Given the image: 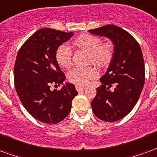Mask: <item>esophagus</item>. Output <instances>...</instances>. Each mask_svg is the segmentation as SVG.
<instances>
[{
	"label": "esophagus",
	"mask_w": 157,
	"mask_h": 157,
	"mask_svg": "<svg viewBox=\"0 0 157 157\" xmlns=\"http://www.w3.org/2000/svg\"><path fill=\"white\" fill-rule=\"evenodd\" d=\"M76 90L77 91H83V90H85V87L84 86H80V85H76Z\"/></svg>",
	"instance_id": "1"
}]
</instances>
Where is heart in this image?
I'll use <instances>...</instances> for the list:
<instances>
[{
    "instance_id": "1",
    "label": "heart",
    "mask_w": 157,
    "mask_h": 157,
    "mask_svg": "<svg viewBox=\"0 0 157 157\" xmlns=\"http://www.w3.org/2000/svg\"><path fill=\"white\" fill-rule=\"evenodd\" d=\"M74 45L89 52V59L99 66H105L110 62L114 48L110 42H101L100 38L91 34H81L74 41ZM56 60L60 66L68 67L72 64L73 52L66 44H62L56 51ZM94 67H75L68 71L67 77L70 83L77 85H86L93 78L98 76Z\"/></svg>"
}]
</instances>
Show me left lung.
I'll list each match as a JSON object with an SVG mask.
<instances>
[{
    "label": "left lung",
    "instance_id": "1",
    "mask_svg": "<svg viewBox=\"0 0 157 157\" xmlns=\"http://www.w3.org/2000/svg\"><path fill=\"white\" fill-rule=\"evenodd\" d=\"M109 37L115 46L110 64L97 88L91 106L101 121L114 122L123 119L138 101L145 83V66L139 43L130 33L115 25L89 30Z\"/></svg>",
    "mask_w": 157,
    "mask_h": 157
}]
</instances>
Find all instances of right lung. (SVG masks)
<instances>
[{
	"label": "right lung",
	"mask_w": 157,
	"mask_h": 157,
	"mask_svg": "<svg viewBox=\"0 0 157 157\" xmlns=\"http://www.w3.org/2000/svg\"><path fill=\"white\" fill-rule=\"evenodd\" d=\"M73 33L51 28L36 31L18 51L14 66V83L18 97L28 113L37 121L56 124L69 114L72 100L78 94L75 86L67 83L56 60V51L73 36Z\"/></svg>",
	"instance_id": "add662e5"
}]
</instances>
